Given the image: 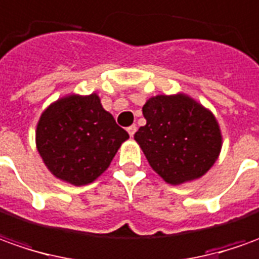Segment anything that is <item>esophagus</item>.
<instances>
[{"label":"esophagus","mask_w":259,"mask_h":259,"mask_svg":"<svg viewBox=\"0 0 259 259\" xmlns=\"http://www.w3.org/2000/svg\"><path fill=\"white\" fill-rule=\"evenodd\" d=\"M126 131L130 134V137H134V134L137 133V125H131L126 128Z\"/></svg>","instance_id":"obj_1"}]
</instances>
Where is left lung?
Listing matches in <instances>:
<instances>
[{
    "label": "left lung",
    "instance_id": "left-lung-1",
    "mask_svg": "<svg viewBox=\"0 0 259 259\" xmlns=\"http://www.w3.org/2000/svg\"><path fill=\"white\" fill-rule=\"evenodd\" d=\"M147 124L134 138L152 169L169 184L204 175L221 150L214 115L185 95H158L142 107Z\"/></svg>",
    "mask_w": 259,
    "mask_h": 259
}]
</instances>
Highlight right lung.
Returning <instances> with one entry per match:
<instances>
[{
  "label": "right lung",
  "instance_id": "add662e5",
  "mask_svg": "<svg viewBox=\"0 0 259 259\" xmlns=\"http://www.w3.org/2000/svg\"><path fill=\"white\" fill-rule=\"evenodd\" d=\"M128 138L95 94L57 101L42 112L36 126V147L45 165L74 185L98 178Z\"/></svg>",
  "mask_w": 259,
  "mask_h": 259
}]
</instances>
